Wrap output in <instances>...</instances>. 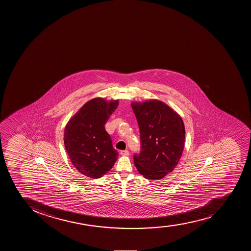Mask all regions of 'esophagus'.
I'll return each instance as SVG.
<instances>
[{"instance_id": "1", "label": "esophagus", "mask_w": 251, "mask_h": 251, "mask_svg": "<svg viewBox=\"0 0 251 251\" xmlns=\"http://www.w3.org/2000/svg\"><path fill=\"white\" fill-rule=\"evenodd\" d=\"M120 154H121L122 155H128V154H129V151H128L127 150H125V151H120Z\"/></svg>"}]
</instances>
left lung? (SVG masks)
Here are the masks:
<instances>
[{
	"label": "left lung",
	"instance_id": "1",
	"mask_svg": "<svg viewBox=\"0 0 251 251\" xmlns=\"http://www.w3.org/2000/svg\"><path fill=\"white\" fill-rule=\"evenodd\" d=\"M141 138L135 166L142 176L158 180L171 173L183 151L185 127L176 112L158 100L132 102Z\"/></svg>",
	"mask_w": 251,
	"mask_h": 251
}]
</instances>
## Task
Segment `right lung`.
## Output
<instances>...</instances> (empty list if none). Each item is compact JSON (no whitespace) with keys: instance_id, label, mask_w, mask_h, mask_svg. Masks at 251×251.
I'll list each match as a JSON object with an SVG mask.
<instances>
[{"instance_id":"obj_1","label":"right lung","mask_w":251,"mask_h":251,"mask_svg":"<svg viewBox=\"0 0 251 251\" xmlns=\"http://www.w3.org/2000/svg\"><path fill=\"white\" fill-rule=\"evenodd\" d=\"M118 104V100L95 98L68 122L64 133L65 149L75 168L85 176L101 177L116 162L118 151L104 125Z\"/></svg>"}]
</instances>
